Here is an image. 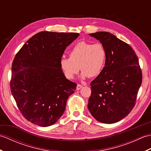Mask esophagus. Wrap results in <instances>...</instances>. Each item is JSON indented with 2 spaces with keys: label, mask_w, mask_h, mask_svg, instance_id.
Listing matches in <instances>:
<instances>
[{
  "label": "esophagus",
  "mask_w": 151,
  "mask_h": 151,
  "mask_svg": "<svg viewBox=\"0 0 151 151\" xmlns=\"http://www.w3.org/2000/svg\"><path fill=\"white\" fill-rule=\"evenodd\" d=\"M82 87H83V86H82L81 84H78L77 86H76V90H80V89H81Z\"/></svg>",
  "instance_id": "1"
}]
</instances>
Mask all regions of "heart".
I'll list each match as a JSON object with an SVG mask.
<instances>
[{
  "mask_svg": "<svg viewBox=\"0 0 151 151\" xmlns=\"http://www.w3.org/2000/svg\"><path fill=\"white\" fill-rule=\"evenodd\" d=\"M69 58H62L60 60V67L67 79H73L79 71H81V78L96 77L103 69L106 52L101 43L91 44L80 41L74 46L69 54Z\"/></svg>",
  "mask_w": 151,
  "mask_h": 151,
  "instance_id": "heart-1",
  "label": "heart"
}]
</instances>
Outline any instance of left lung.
<instances>
[{
  "instance_id": "1",
  "label": "left lung",
  "mask_w": 151,
  "mask_h": 151,
  "mask_svg": "<svg viewBox=\"0 0 151 151\" xmlns=\"http://www.w3.org/2000/svg\"><path fill=\"white\" fill-rule=\"evenodd\" d=\"M100 41L106 52L102 72L91 83L88 110L96 120L111 124L132 111L142 85L139 60L129 45L106 32L89 34Z\"/></svg>"
}]
</instances>
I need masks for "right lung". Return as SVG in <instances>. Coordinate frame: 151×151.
Segmentation results:
<instances>
[{"label": "right lung", "instance_id": "right-lung-1", "mask_svg": "<svg viewBox=\"0 0 151 151\" xmlns=\"http://www.w3.org/2000/svg\"><path fill=\"white\" fill-rule=\"evenodd\" d=\"M78 33L41 32L24 44L12 67L11 91L23 116L33 124L49 127L65 111L76 84L60 67L64 50Z\"/></svg>", "mask_w": 151, "mask_h": 151}]
</instances>
